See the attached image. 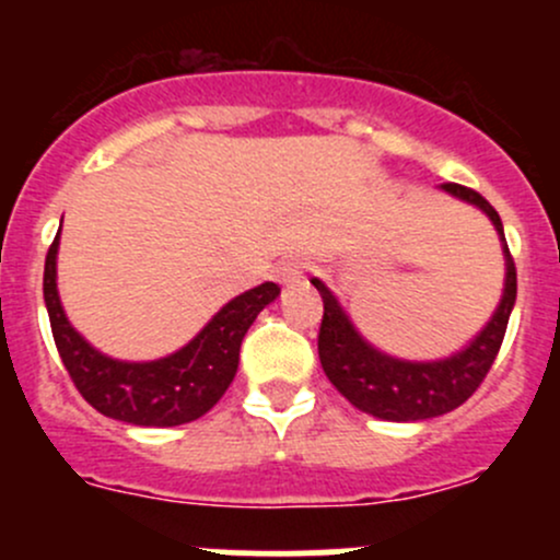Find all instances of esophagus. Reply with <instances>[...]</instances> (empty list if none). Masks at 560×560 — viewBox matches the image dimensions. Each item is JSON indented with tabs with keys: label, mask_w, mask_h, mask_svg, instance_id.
<instances>
[{
	"label": "esophagus",
	"mask_w": 560,
	"mask_h": 560,
	"mask_svg": "<svg viewBox=\"0 0 560 560\" xmlns=\"http://www.w3.org/2000/svg\"><path fill=\"white\" fill-rule=\"evenodd\" d=\"M303 273H306V262L298 257H290V259H281L279 268H276V281L279 284H298V281H303Z\"/></svg>",
	"instance_id": "esophagus-1"
}]
</instances>
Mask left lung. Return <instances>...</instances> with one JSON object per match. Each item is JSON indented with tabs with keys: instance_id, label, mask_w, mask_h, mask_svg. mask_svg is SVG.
<instances>
[{
	"instance_id": "8db88e82",
	"label": "left lung",
	"mask_w": 560,
	"mask_h": 560,
	"mask_svg": "<svg viewBox=\"0 0 560 560\" xmlns=\"http://www.w3.org/2000/svg\"><path fill=\"white\" fill-rule=\"evenodd\" d=\"M442 189L450 191L453 197L471 202V206L482 208L490 217V222H493V228L499 230L501 241H504V224H501L499 211L479 191L460 184H442ZM504 257V295H501L499 308L490 316L485 330L466 349L453 354V358L433 360V363H409V360L389 358V354L371 347L354 330L343 308L338 306L336 295L319 279H312V284L319 290L322 303H325L316 347H319L322 369H325L332 387L349 404L358 406L360 411L389 422L431 420V417L447 415V411L466 404L474 395V389L482 385L485 376H488L490 365H493L495 354L501 349V341H504L512 306H515L517 270L506 241Z\"/></svg>"
}]
</instances>
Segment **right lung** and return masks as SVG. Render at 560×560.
I'll list each match as a JSON object with an SVG mask.
<instances>
[{
    "instance_id": "right-lung-1",
    "label": "right lung",
    "mask_w": 560,
    "mask_h": 560,
    "mask_svg": "<svg viewBox=\"0 0 560 560\" xmlns=\"http://www.w3.org/2000/svg\"><path fill=\"white\" fill-rule=\"evenodd\" d=\"M59 235L48 248L43 295L56 349L78 393L113 420L145 428H173L213 409L238 371V352L246 330L268 303L279 298L273 281L233 298L184 349L151 363H127L97 352L65 316L56 290Z\"/></svg>"
}]
</instances>
